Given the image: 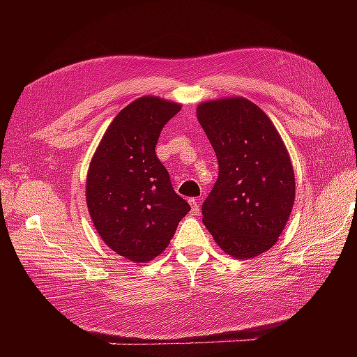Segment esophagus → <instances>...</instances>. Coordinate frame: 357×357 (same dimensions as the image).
Here are the masks:
<instances>
[{
    "mask_svg": "<svg viewBox=\"0 0 357 357\" xmlns=\"http://www.w3.org/2000/svg\"><path fill=\"white\" fill-rule=\"evenodd\" d=\"M189 204H190V207H192V214L198 215V214L201 213V208H199L198 199H195V198H190V199H189Z\"/></svg>",
    "mask_w": 357,
    "mask_h": 357,
    "instance_id": "34e87169",
    "label": "esophagus"
}]
</instances>
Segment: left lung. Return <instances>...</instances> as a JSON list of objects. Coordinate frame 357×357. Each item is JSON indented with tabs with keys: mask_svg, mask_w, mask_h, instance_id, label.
Listing matches in <instances>:
<instances>
[{
	"mask_svg": "<svg viewBox=\"0 0 357 357\" xmlns=\"http://www.w3.org/2000/svg\"><path fill=\"white\" fill-rule=\"evenodd\" d=\"M197 116L219 162L202 222L225 253L255 257L275 244L294 207L287 149L269 117L241 96L201 102Z\"/></svg>",
	"mask_w": 357,
	"mask_h": 357,
	"instance_id": "1",
	"label": "left lung"
}]
</instances>
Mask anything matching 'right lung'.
Segmentation results:
<instances>
[{
    "instance_id": "right-lung-1",
    "label": "right lung",
    "mask_w": 357,
    "mask_h": 357,
    "mask_svg": "<svg viewBox=\"0 0 357 357\" xmlns=\"http://www.w3.org/2000/svg\"><path fill=\"white\" fill-rule=\"evenodd\" d=\"M180 110L158 96L135 100L113 119L91 160L86 202L95 229L132 262L164 252L190 211L155 153L162 128Z\"/></svg>"
}]
</instances>
